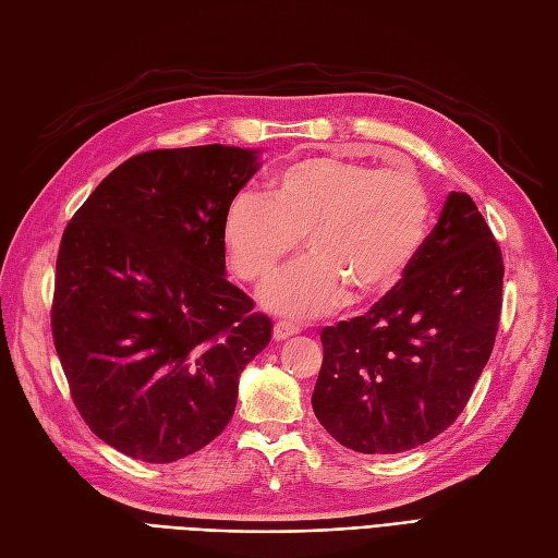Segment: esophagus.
<instances>
[{"label": "esophagus", "mask_w": 558, "mask_h": 558, "mask_svg": "<svg viewBox=\"0 0 558 558\" xmlns=\"http://www.w3.org/2000/svg\"><path fill=\"white\" fill-rule=\"evenodd\" d=\"M298 332H300L298 326L289 324V320H279V324H275V332L272 335H275L277 342H281V340H286V337H293Z\"/></svg>", "instance_id": "34e87169"}]
</instances>
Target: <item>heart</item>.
I'll use <instances>...</instances> for the list:
<instances>
[{
  "label": "heart",
  "mask_w": 558,
  "mask_h": 558,
  "mask_svg": "<svg viewBox=\"0 0 558 558\" xmlns=\"http://www.w3.org/2000/svg\"><path fill=\"white\" fill-rule=\"evenodd\" d=\"M430 221L424 183L402 167L377 170L342 158L286 165L267 199L240 193L223 218L230 267L265 283L298 251L307 258L269 283L263 302L277 314L318 316L351 300H375L408 275Z\"/></svg>",
  "instance_id": "heart-1"
}]
</instances>
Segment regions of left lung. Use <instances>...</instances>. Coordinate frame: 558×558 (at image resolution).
Segmentation results:
<instances>
[{
	"instance_id": "1",
	"label": "left lung",
	"mask_w": 558,
	"mask_h": 558,
	"mask_svg": "<svg viewBox=\"0 0 558 558\" xmlns=\"http://www.w3.org/2000/svg\"><path fill=\"white\" fill-rule=\"evenodd\" d=\"M502 256L468 193H449L408 275L367 314L320 330L316 418L361 453L426 445L463 412L492 356Z\"/></svg>"
}]
</instances>
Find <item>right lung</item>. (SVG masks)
Wrapping results in <instances>:
<instances>
[{
	"label": "right lung",
	"instance_id": "right-lung-1",
	"mask_svg": "<svg viewBox=\"0 0 558 558\" xmlns=\"http://www.w3.org/2000/svg\"><path fill=\"white\" fill-rule=\"evenodd\" d=\"M258 150L132 156L66 223L50 328L74 404L109 447L172 463L223 433L272 320L226 279L223 218Z\"/></svg>",
	"mask_w": 558,
	"mask_h": 558
}]
</instances>
